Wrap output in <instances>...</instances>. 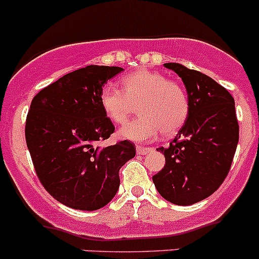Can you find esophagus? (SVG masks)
I'll use <instances>...</instances> for the list:
<instances>
[{
  "label": "esophagus",
  "mask_w": 259,
  "mask_h": 259,
  "mask_svg": "<svg viewBox=\"0 0 259 259\" xmlns=\"http://www.w3.org/2000/svg\"><path fill=\"white\" fill-rule=\"evenodd\" d=\"M149 152H152V148H148V147H142V145H138L137 147V153L140 155H144L148 154Z\"/></svg>",
  "instance_id": "esophagus-1"
}]
</instances>
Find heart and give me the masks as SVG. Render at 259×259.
<instances>
[{"label": "heart", "mask_w": 259, "mask_h": 259, "mask_svg": "<svg viewBox=\"0 0 259 259\" xmlns=\"http://www.w3.org/2000/svg\"><path fill=\"white\" fill-rule=\"evenodd\" d=\"M122 90L107 83L100 91V106L115 124L126 121L132 105L138 104L139 116L125 124L119 134L133 142H149L162 132L170 135L177 132L190 112V101L182 86L168 81L158 72L140 71L125 76Z\"/></svg>", "instance_id": "b5f03b06"}]
</instances>
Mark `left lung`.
<instances>
[{
  "instance_id": "8db88e82",
  "label": "left lung",
  "mask_w": 259,
  "mask_h": 259,
  "mask_svg": "<svg viewBox=\"0 0 259 259\" xmlns=\"http://www.w3.org/2000/svg\"><path fill=\"white\" fill-rule=\"evenodd\" d=\"M182 78L190 112L164 154L165 165L153 176L155 188L175 205L196 204L224 182L239 140L234 99L218 82L180 63H164Z\"/></svg>"
}]
</instances>
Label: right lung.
<instances>
[{
	"label": "right lung",
	"mask_w": 259,
	"mask_h": 259,
	"mask_svg": "<svg viewBox=\"0 0 259 259\" xmlns=\"http://www.w3.org/2000/svg\"><path fill=\"white\" fill-rule=\"evenodd\" d=\"M120 67L87 66L60 77L32 99L25 138L35 172L60 204L94 211L109 204L120 186L119 170L135 157L127 140L106 148L115 126L100 106V91Z\"/></svg>",
	"instance_id": "obj_1"
}]
</instances>
